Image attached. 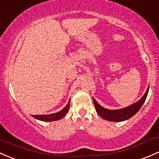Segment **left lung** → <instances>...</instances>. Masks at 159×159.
<instances>
[{"label": "left lung", "mask_w": 159, "mask_h": 159, "mask_svg": "<svg viewBox=\"0 0 159 159\" xmlns=\"http://www.w3.org/2000/svg\"><path fill=\"white\" fill-rule=\"evenodd\" d=\"M148 89H149V86H148L145 94L138 102L130 105L127 107L119 109H106L98 103L96 99L93 97L95 109H96L97 113L106 120L111 121V122H122V121L127 120V119L132 117L135 114H136V112H138V111L141 109V107L146 99L147 96H148Z\"/></svg>", "instance_id": "1"}]
</instances>
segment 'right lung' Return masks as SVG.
Listing matches in <instances>:
<instances>
[{
    "label": "right lung",
    "instance_id": "obj_1",
    "mask_svg": "<svg viewBox=\"0 0 159 159\" xmlns=\"http://www.w3.org/2000/svg\"><path fill=\"white\" fill-rule=\"evenodd\" d=\"M70 99L69 100L67 105L62 110H60L58 112H56V113L49 114V115H33L32 116L34 118H35V119H38V120L44 121V122H51V121L59 120V119H62L63 116L67 113L69 109H70Z\"/></svg>",
    "mask_w": 159,
    "mask_h": 159
}]
</instances>
